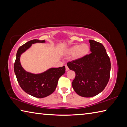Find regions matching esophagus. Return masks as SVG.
Returning <instances> with one entry per match:
<instances>
[{"label":"esophagus","mask_w":127,"mask_h":127,"mask_svg":"<svg viewBox=\"0 0 127 127\" xmlns=\"http://www.w3.org/2000/svg\"><path fill=\"white\" fill-rule=\"evenodd\" d=\"M65 70H66V71H68V70H69V68L68 67V66L65 65Z\"/></svg>","instance_id":"esophagus-1"}]
</instances>
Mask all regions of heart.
Listing matches in <instances>:
<instances>
[{
  "label": "heart",
  "instance_id": "b5f03b06",
  "mask_svg": "<svg viewBox=\"0 0 127 127\" xmlns=\"http://www.w3.org/2000/svg\"><path fill=\"white\" fill-rule=\"evenodd\" d=\"M90 48L87 44L76 45L71 47L68 50L70 54H74L75 59H81L84 57L89 52Z\"/></svg>",
  "mask_w": 127,
  "mask_h": 127
}]
</instances>
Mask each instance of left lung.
Masks as SVG:
<instances>
[{
  "mask_svg": "<svg viewBox=\"0 0 127 127\" xmlns=\"http://www.w3.org/2000/svg\"><path fill=\"white\" fill-rule=\"evenodd\" d=\"M91 53L81 59L68 62L76 73L72 87L78 95L91 97L104 90L110 76V60L101 43L89 40Z\"/></svg>",
  "mask_w": 127,
  "mask_h": 127,
  "instance_id": "8db88e82",
  "label": "left lung"
}]
</instances>
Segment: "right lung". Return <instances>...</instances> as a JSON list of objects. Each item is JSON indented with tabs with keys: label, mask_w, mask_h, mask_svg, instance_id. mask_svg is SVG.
<instances>
[{
	"label": "right lung",
	"mask_w": 127,
	"mask_h": 127,
	"mask_svg": "<svg viewBox=\"0 0 127 127\" xmlns=\"http://www.w3.org/2000/svg\"><path fill=\"white\" fill-rule=\"evenodd\" d=\"M45 40L34 39L19 48L14 64V70L17 81L25 92L33 97L43 98L55 91L59 78L65 72V66L50 68L42 73L34 74L25 71L20 63V56L36 42H45Z\"/></svg>",
	"instance_id": "add662e5"
}]
</instances>
